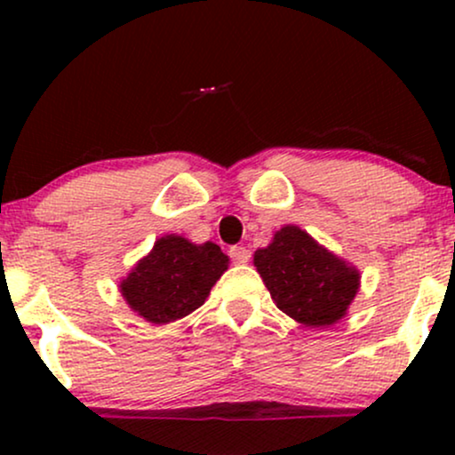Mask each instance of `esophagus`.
I'll return each instance as SVG.
<instances>
[{"instance_id": "obj_1", "label": "esophagus", "mask_w": 455, "mask_h": 455, "mask_svg": "<svg viewBox=\"0 0 455 455\" xmlns=\"http://www.w3.org/2000/svg\"><path fill=\"white\" fill-rule=\"evenodd\" d=\"M228 257L233 259V263L243 265L250 260V250L243 248V245H233V248L228 250Z\"/></svg>"}]
</instances>
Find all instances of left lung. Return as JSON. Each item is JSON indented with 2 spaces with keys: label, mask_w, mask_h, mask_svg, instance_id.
I'll use <instances>...</instances> for the list:
<instances>
[{
  "label": "left lung",
  "mask_w": 455,
  "mask_h": 455,
  "mask_svg": "<svg viewBox=\"0 0 455 455\" xmlns=\"http://www.w3.org/2000/svg\"><path fill=\"white\" fill-rule=\"evenodd\" d=\"M254 265L275 306L306 327L340 321L359 291V271L293 224L254 252Z\"/></svg>",
  "instance_id": "1"
}]
</instances>
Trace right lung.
Returning <instances> with one entry per match:
<instances>
[{"instance_id": "obj_1", "label": "right lung", "mask_w": 455, "mask_h": 455, "mask_svg": "<svg viewBox=\"0 0 455 455\" xmlns=\"http://www.w3.org/2000/svg\"><path fill=\"white\" fill-rule=\"evenodd\" d=\"M227 269L228 257L220 245H196L180 235H164L122 280L119 291L139 316L166 325L205 304Z\"/></svg>"}]
</instances>
